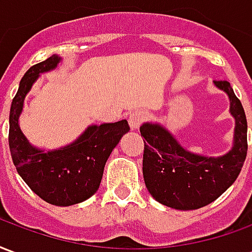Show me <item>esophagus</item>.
Listing matches in <instances>:
<instances>
[{
    "label": "esophagus",
    "instance_id": "34e87169",
    "mask_svg": "<svg viewBox=\"0 0 252 252\" xmlns=\"http://www.w3.org/2000/svg\"><path fill=\"white\" fill-rule=\"evenodd\" d=\"M144 120H146V115L143 113L142 110H135L133 113L129 115L128 123H129V126H131L132 129H137L139 126H142Z\"/></svg>",
    "mask_w": 252,
    "mask_h": 252
}]
</instances>
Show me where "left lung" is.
<instances>
[{
	"instance_id": "8db88e82",
	"label": "left lung",
	"mask_w": 252,
	"mask_h": 252,
	"mask_svg": "<svg viewBox=\"0 0 252 252\" xmlns=\"http://www.w3.org/2000/svg\"><path fill=\"white\" fill-rule=\"evenodd\" d=\"M231 101L235 117L232 150L220 158L195 155L158 124H143V177L155 200L170 208L193 211L219 198L238 178L247 157V119L228 81H215Z\"/></svg>"
}]
</instances>
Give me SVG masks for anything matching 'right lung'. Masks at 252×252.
<instances>
[{
	"label": "right lung",
	"mask_w": 252,
	"mask_h": 252,
	"mask_svg": "<svg viewBox=\"0 0 252 252\" xmlns=\"http://www.w3.org/2000/svg\"><path fill=\"white\" fill-rule=\"evenodd\" d=\"M59 61L52 55L33 64L20 81L9 115V148L19 174L33 193L48 204L68 206L88 200L98 190L105 163L129 126L121 120L89 126L77 142L50 153L30 146L19 126L25 95L39 74L55 68Z\"/></svg>",
	"instance_id": "add662e5"
}]
</instances>
